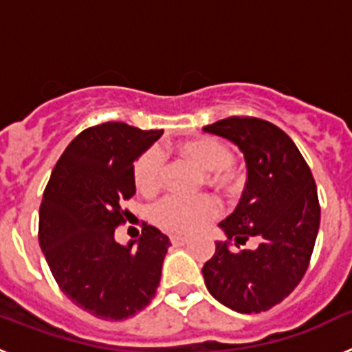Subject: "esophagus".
<instances>
[{
  "instance_id": "34e87169",
  "label": "esophagus",
  "mask_w": 352,
  "mask_h": 352,
  "mask_svg": "<svg viewBox=\"0 0 352 352\" xmlns=\"http://www.w3.org/2000/svg\"><path fill=\"white\" fill-rule=\"evenodd\" d=\"M190 241L188 238H185V236H170V243L174 245V247H182V245H186Z\"/></svg>"
}]
</instances>
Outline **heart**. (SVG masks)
Instances as JSON below:
<instances>
[{"instance_id": "heart-1", "label": "heart", "mask_w": 352, "mask_h": 352, "mask_svg": "<svg viewBox=\"0 0 352 352\" xmlns=\"http://www.w3.org/2000/svg\"><path fill=\"white\" fill-rule=\"evenodd\" d=\"M176 153L204 170L208 185L229 195L238 194L245 185V174L232 164L231 149L222 141L208 135L185 139L174 146ZM166 160L158 149H148L133 166V185L144 197H151L162 188ZM219 203L210 195L183 199L169 195L153 208V222L173 234H194L219 217Z\"/></svg>"}]
</instances>
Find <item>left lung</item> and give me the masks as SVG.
Instances as JSON below:
<instances>
[{"mask_svg": "<svg viewBox=\"0 0 352 352\" xmlns=\"http://www.w3.org/2000/svg\"><path fill=\"white\" fill-rule=\"evenodd\" d=\"M204 132L234 142L247 164L238 206L219 223L226 241L203 268L211 296L239 314H259L287 298L309 268L321 206L310 167L284 130L270 121L231 116ZM248 237L254 251L234 252Z\"/></svg>", "mask_w": 352, "mask_h": 352, "instance_id": "left-lung-1", "label": "left lung"}]
</instances>
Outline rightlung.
<instances>
[{
  "mask_svg": "<svg viewBox=\"0 0 352 352\" xmlns=\"http://www.w3.org/2000/svg\"><path fill=\"white\" fill-rule=\"evenodd\" d=\"M162 133L118 121L82 130L43 192L40 248L68 300L98 319L135 316L160 284L169 238L144 223L141 238L121 245L114 231L132 214L123 203L135 194L133 162Z\"/></svg>",
  "mask_w": 352,
  "mask_h": 352,
  "instance_id": "obj_1",
  "label": "right lung"
}]
</instances>
